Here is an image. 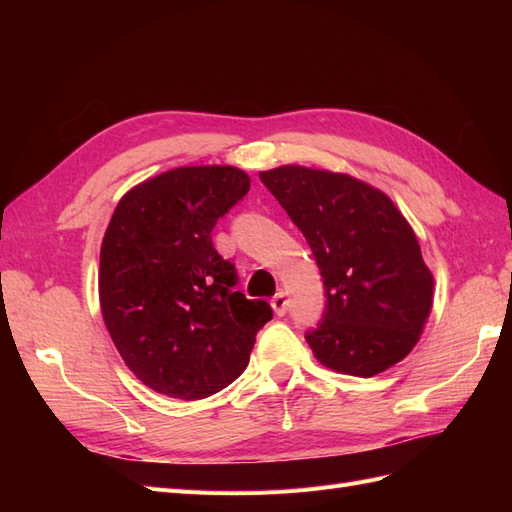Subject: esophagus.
<instances>
[{
	"mask_svg": "<svg viewBox=\"0 0 512 512\" xmlns=\"http://www.w3.org/2000/svg\"><path fill=\"white\" fill-rule=\"evenodd\" d=\"M270 306H273L277 317H284V314L288 312V299L284 292H277V295L273 297V301H270Z\"/></svg>",
	"mask_w": 512,
	"mask_h": 512,
	"instance_id": "obj_1",
	"label": "esophagus"
}]
</instances>
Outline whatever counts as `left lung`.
I'll return each mask as SVG.
<instances>
[{
  "mask_svg": "<svg viewBox=\"0 0 512 512\" xmlns=\"http://www.w3.org/2000/svg\"><path fill=\"white\" fill-rule=\"evenodd\" d=\"M259 180L306 237L325 310L306 341L341 374L369 378L402 361L431 312L433 277L385 193L343 173L277 167Z\"/></svg>",
  "mask_w": 512,
  "mask_h": 512,
  "instance_id": "1",
  "label": "left lung"
}]
</instances>
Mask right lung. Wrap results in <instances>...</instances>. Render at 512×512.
I'll use <instances>...</instances> for the list:
<instances>
[{
	"mask_svg": "<svg viewBox=\"0 0 512 512\" xmlns=\"http://www.w3.org/2000/svg\"><path fill=\"white\" fill-rule=\"evenodd\" d=\"M248 189L235 167L171 169L129 191L107 226L103 319L127 367L158 394L200 400L231 385L273 319L270 303L235 288V264L211 239Z\"/></svg>",
	"mask_w": 512,
	"mask_h": 512,
	"instance_id": "obj_1",
	"label": "right lung"
}]
</instances>
